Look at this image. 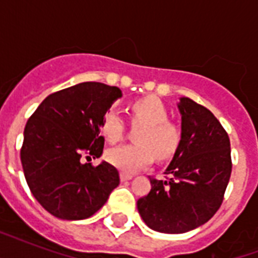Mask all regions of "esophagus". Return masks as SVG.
I'll return each mask as SVG.
<instances>
[{
  "mask_svg": "<svg viewBox=\"0 0 258 258\" xmlns=\"http://www.w3.org/2000/svg\"><path fill=\"white\" fill-rule=\"evenodd\" d=\"M133 179V175L131 174H127V172H120V180L121 182H125V180Z\"/></svg>",
  "mask_w": 258,
  "mask_h": 258,
  "instance_id": "esophagus-1",
  "label": "esophagus"
}]
</instances>
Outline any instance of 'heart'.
<instances>
[{
    "instance_id": "b5f03b06",
    "label": "heart",
    "mask_w": 258,
    "mask_h": 258,
    "mask_svg": "<svg viewBox=\"0 0 258 258\" xmlns=\"http://www.w3.org/2000/svg\"><path fill=\"white\" fill-rule=\"evenodd\" d=\"M130 116L138 130L137 145L109 149L107 161L124 172H135L153 163L154 157L170 158L180 143V130L169 120V111L158 97H143L130 105ZM125 130L124 119L116 109L107 111L101 121V134L109 143L120 141Z\"/></svg>"
}]
</instances>
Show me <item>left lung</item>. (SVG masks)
I'll return each mask as SVG.
<instances>
[{"instance_id":"obj_1","label":"left lung","mask_w":258,"mask_h":258,"mask_svg":"<svg viewBox=\"0 0 258 258\" xmlns=\"http://www.w3.org/2000/svg\"><path fill=\"white\" fill-rule=\"evenodd\" d=\"M180 143L165 170L166 180L150 178L151 190L138 200L150 229L167 234L190 232L220 209L232 172L230 141L204 105L180 97Z\"/></svg>"}]
</instances>
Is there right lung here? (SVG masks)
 Returning <instances> with one entry per match:
<instances>
[{
	"instance_id": "right-lung-1",
	"label": "right lung",
	"mask_w": 258,
	"mask_h": 258,
	"mask_svg": "<svg viewBox=\"0 0 258 258\" xmlns=\"http://www.w3.org/2000/svg\"><path fill=\"white\" fill-rule=\"evenodd\" d=\"M121 97L117 87L86 82L45 97L24 130L21 163L26 183L38 204L60 220L93 216L107 202L120 179L119 172L101 161L104 138L101 121Z\"/></svg>"
}]
</instances>
